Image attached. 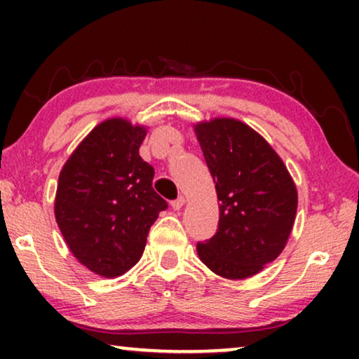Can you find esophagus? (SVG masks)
Wrapping results in <instances>:
<instances>
[{
  "label": "esophagus",
  "instance_id": "34e87169",
  "mask_svg": "<svg viewBox=\"0 0 359 359\" xmlns=\"http://www.w3.org/2000/svg\"><path fill=\"white\" fill-rule=\"evenodd\" d=\"M184 204H186V198H184V196H180L178 199L171 201V208H173L175 210H180L181 208H183Z\"/></svg>",
  "mask_w": 359,
  "mask_h": 359
}]
</instances>
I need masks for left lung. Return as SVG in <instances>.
Instances as JSON below:
<instances>
[{
	"label": "left lung",
	"mask_w": 359,
	"mask_h": 359,
	"mask_svg": "<svg viewBox=\"0 0 359 359\" xmlns=\"http://www.w3.org/2000/svg\"><path fill=\"white\" fill-rule=\"evenodd\" d=\"M194 132L219 199V229L198 243L199 259L222 278H252L286 247L296 184L281 156L245 122L215 117L194 124Z\"/></svg>",
	"instance_id": "8db88e82"
}]
</instances>
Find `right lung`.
Masks as SVG:
<instances>
[{"mask_svg": "<svg viewBox=\"0 0 359 359\" xmlns=\"http://www.w3.org/2000/svg\"><path fill=\"white\" fill-rule=\"evenodd\" d=\"M147 127L102 121L68 156L58 176L55 220L78 262L117 278L139 262L147 235L168 208L151 188L155 170L139 149Z\"/></svg>", "mask_w": 359, "mask_h": 359, "instance_id": "right-lung-1", "label": "right lung"}]
</instances>
